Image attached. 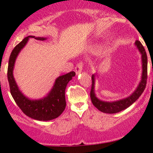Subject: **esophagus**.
I'll return each mask as SVG.
<instances>
[{"label":"esophagus","instance_id":"1","mask_svg":"<svg viewBox=\"0 0 153 153\" xmlns=\"http://www.w3.org/2000/svg\"><path fill=\"white\" fill-rule=\"evenodd\" d=\"M83 67H84V64H83V62L78 63V64H76V66H75V72H76L77 74L80 73V72H81V71H82Z\"/></svg>","mask_w":153,"mask_h":153}]
</instances>
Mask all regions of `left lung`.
<instances>
[{"label": "left lung", "instance_id": "8db88e82", "mask_svg": "<svg viewBox=\"0 0 153 153\" xmlns=\"http://www.w3.org/2000/svg\"><path fill=\"white\" fill-rule=\"evenodd\" d=\"M135 45L138 48L141 53L142 54V79L141 83L138 85L136 90L132 93V95L128 97L127 98L121 100V101H115V102H104L98 100L95 97V92H94V75L92 76V87L90 91V98L92 103L98 109L104 113H117L121 111L124 110L132 105L138 98L141 95L143 92L144 91L146 85V80H147V55H146V51L144 47L139 41H135Z\"/></svg>", "mask_w": 153, "mask_h": 153}]
</instances>
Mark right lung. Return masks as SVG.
<instances>
[{
  "mask_svg": "<svg viewBox=\"0 0 153 153\" xmlns=\"http://www.w3.org/2000/svg\"><path fill=\"white\" fill-rule=\"evenodd\" d=\"M29 38H35L37 40H45L44 38H35V36H28L22 40L18 45L12 49L9 59L7 78L11 95L15 100L17 105L19 106L23 112L27 116L38 121H49L58 118L64 112L66 107L65 89L69 81L75 75L74 71L66 75H61L57 78L52 91L49 95L43 99L32 101L26 98L18 89V86L14 79V64L17 55L28 41Z\"/></svg>",
  "mask_w": 153,
  "mask_h": 153,
  "instance_id": "obj_1",
  "label": "right lung"
}]
</instances>
